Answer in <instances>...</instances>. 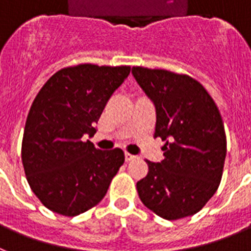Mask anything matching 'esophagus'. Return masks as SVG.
Returning a JSON list of instances; mask_svg holds the SVG:
<instances>
[{
  "instance_id": "esophagus-1",
  "label": "esophagus",
  "mask_w": 251,
  "mask_h": 251,
  "mask_svg": "<svg viewBox=\"0 0 251 251\" xmlns=\"http://www.w3.org/2000/svg\"><path fill=\"white\" fill-rule=\"evenodd\" d=\"M134 158H135V155L130 154V153H127V151H126V153H125V159H126V162L132 161V159H134Z\"/></svg>"
}]
</instances>
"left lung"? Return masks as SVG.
<instances>
[{
	"label": "left lung",
	"instance_id": "1",
	"mask_svg": "<svg viewBox=\"0 0 251 251\" xmlns=\"http://www.w3.org/2000/svg\"><path fill=\"white\" fill-rule=\"evenodd\" d=\"M136 83L154 103V138L165 159L147 161L136 182L145 207L168 221L198 213L220 186L227 151L222 117L203 85L189 75L135 66Z\"/></svg>",
	"mask_w": 251,
	"mask_h": 251
}]
</instances>
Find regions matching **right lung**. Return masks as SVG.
I'll use <instances>...</instances> for the list:
<instances>
[{
    "mask_svg": "<svg viewBox=\"0 0 251 251\" xmlns=\"http://www.w3.org/2000/svg\"><path fill=\"white\" fill-rule=\"evenodd\" d=\"M130 66L81 64L53 74L28 113L22 161L30 189L44 207L74 217L100 203L124 162L122 149L100 151L86 136Z\"/></svg>",
    "mask_w": 251,
    "mask_h": 251,
    "instance_id": "right-lung-1",
    "label": "right lung"
}]
</instances>
